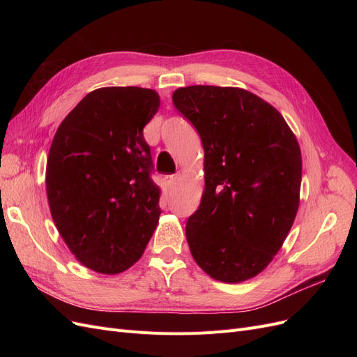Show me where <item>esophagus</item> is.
Instances as JSON below:
<instances>
[{
	"label": "esophagus",
	"instance_id": "34e87169",
	"mask_svg": "<svg viewBox=\"0 0 357 357\" xmlns=\"http://www.w3.org/2000/svg\"><path fill=\"white\" fill-rule=\"evenodd\" d=\"M180 178V174L177 172V174H169V176H165V183L168 188H174L177 185V181Z\"/></svg>",
	"mask_w": 357,
	"mask_h": 357
}]
</instances>
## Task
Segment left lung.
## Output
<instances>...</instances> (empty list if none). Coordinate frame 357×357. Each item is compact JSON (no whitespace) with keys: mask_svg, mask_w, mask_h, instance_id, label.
I'll return each instance as SVG.
<instances>
[{"mask_svg":"<svg viewBox=\"0 0 357 357\" xmlns=\"http://www.w3.org/2000/svg\"><path fill=\"white\" fill-rule=\"evenodd\" d=\"M204 147L205 189L186 225L195 262L240 283L282 248L299 207L301 149L271 104L240 88L188 86L172 93Z\"/></svg>","mask_w":357,"mask_h":357,"instance_id":"obj_1","label":"left lung"}]
</instances>
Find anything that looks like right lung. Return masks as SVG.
<instances>
[{
    "label": "right lung",
    "instance_id": "add662e5",
    "mask_svg": "<svg viewBox=\"0 0 357 357\" xmlns=\"http://www.w3.org/2000/svg\"><path fill=\"white\" fill-rule=\"evenodd\" d=\"M159 95L137 86L89 92L59 125L49 150L52 219L86 268L119 274L143 256L160 215L143 128Z\"/></svg>",
    "mask_w": 357,
    "mask_h": 357
}]
</instances>
